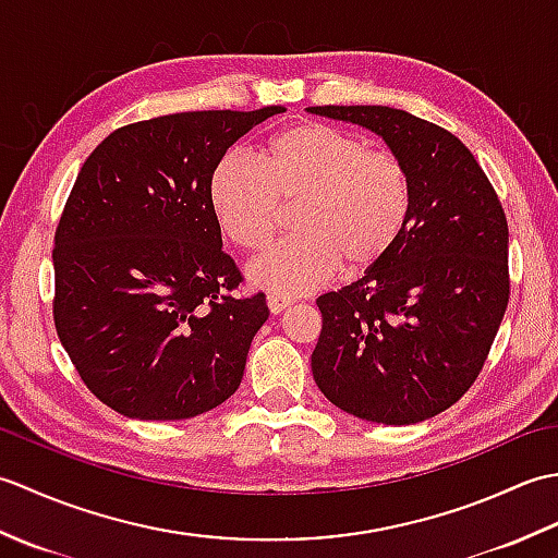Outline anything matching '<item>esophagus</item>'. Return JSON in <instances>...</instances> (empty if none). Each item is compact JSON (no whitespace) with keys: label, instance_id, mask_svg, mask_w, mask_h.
Wrapping results in <instances>:
<instances>
[{"label":"esophagus","instance_id":"esophagus-1","mask_svg":"<svg viewBox=\"0 0 558 558\" xmlns=\"http://www.w3.org/2000/svg\"><path fill=\"white\" fill-rule=\"evenodd\" d=\"M268 310H270V314H280V312H286L288 306H290V302L292 300H288V298H282V294H268Z\"/></svg>","mask_w":558,"mask_h":558}]
</instances>
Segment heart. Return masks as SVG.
Returning a JSON list of instances; mask_svg holds the SVG:
<instances>
[{
	"label": "heart",
	"mask_w": 558,
	"mask_h": 558,
	"mask_svg": "<svg viewBox=\"0 0 558 558\" xmlns=\"http://www.w3.org/2000/svg\"><path fill=\"white\" fill-rule=\"evenodd\" d=\"M222 234L244 252H264L294 206L290 240L248 270L258 288L302 294L326 286L342 266L372 270L408 228L412 180L396 150L326 122H300L272 134L260 162L230 150L208 180Z\"/></svg>",
	"instance_id": "b5f03b06"
}]
</instances>
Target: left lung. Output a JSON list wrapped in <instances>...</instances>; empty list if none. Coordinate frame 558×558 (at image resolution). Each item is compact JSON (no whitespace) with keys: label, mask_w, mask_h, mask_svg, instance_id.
<instances>
[{"label":"left lung","mask_w":558,"mask_h":558,"mask_svg":"<svg viewBox=\"0 0 558 558\" xmlns=\"http://www.w3.org/2000/svg\"><path fill=\"white\" fill-rule=\"evenodd\" d=\"M372 129L408 165L412 210L393 252L316 300L314 381L336 408L378 424L448 410L477 381L511 294L499 196L458 136L384 105H318Z\"/></svg>","instance_id":"left-lung-1"}]
</instances>
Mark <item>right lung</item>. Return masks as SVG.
<instances>
[{"label": "right lung", "instance_id": "obj_1", "mask_svg": "<svg viewBox=\"0 0 558 558\" xmlns=\"http://www.w3.org/2000/svg\"><path fill=\"white\" fill-rule=\"evenodd\" d=\"M286 108L201 110L117 129L90 153L54 232L57 336L81 381L132 420H189L242 384L266 294L222 252L216 162Z\"/></svg>", "mask_w": 558, "mask_h": 558}]
</instances>
